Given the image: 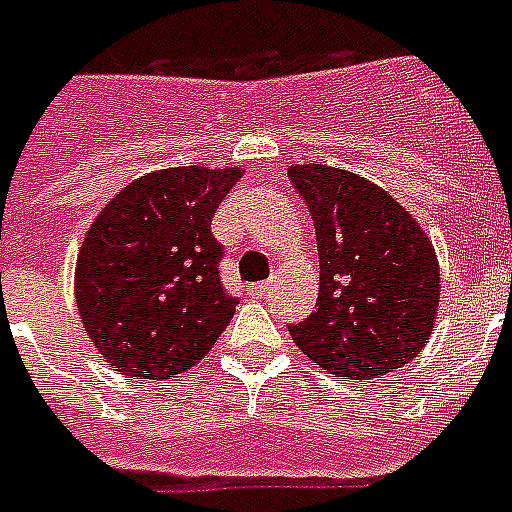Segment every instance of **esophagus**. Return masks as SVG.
I'll use <instances>...</instances> for the list:
<instances>
[{"label": "esophagus", "mask_w": 512, "mask_h": 512, "mask_svg": "<svg viewBox=\"0 0 512 512\" xmlns=\"http://www.w3.org/2000/svg\"><path fill=\"white\" fill-rule=\"evenodd\" d=\"M273 289V281H265V283H252V286H249V294L252 296H265L268 294V291Z\"/></svg>", "instance_id": "1"}]
</instances>
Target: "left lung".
Returning a JSON list of instances; mask_svg holds the SVG:
<instances>
[{
    "label": "left lung",
    "mask_w": 512,
    "mask_h": 512,
    "mask_svg": "<svg viewBox=\"0 0 512 512\" xmlns=\"http://www.w3.org/2000/svg\"><path fill=\"white\" fill-rule=\"evenodd\" d=\"M289 176L312 213L320 255L315 312L289 325L294 343L343 380L409 364L440 307V268L422 226L351 171L307 163Z\"/></svg>",
    "instance_id": "obj_1"
}]
</instances>
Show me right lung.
<instances>
[{
    "instance_id": "right-lung-1",
    "label": "right lung",
    "mask_w": 512,
    "mask_h": 512,
    "mask_svg": "<svg viewBox=\"0 0 512 512\" xmlns=\"http://www.w3.org/2000/svg\"><path fill=\"white\" fill-rule=\"evenodd\" d=\"M242 169L176 166L127 184L93 221L75 299L88 336L117 372L166 380L195 367L234 315L223 247L210 231Z\"/></svg>"
}]
</instances>
